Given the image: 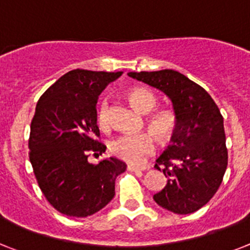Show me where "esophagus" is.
<instances>
[{
  "mask_svg": "<svg viewBox=\"0 0 250 250\" xmlns=\"http://www.w3.org/2000/svg\"><path fill=\"white\" fill-rule=\"evenodd\" d=\"M127 169L131 171H144V170H146V169H148V167H136V165L131 164L127 167Z\"/></svg>",
  "mask_w": 250,
  "mask_h": 250,
  "instance_id": "1",
  "label": "esophagus"
}]
</instances>
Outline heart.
I'll return each mask as SVG.
<instances>
[{
	"instance_id": "heart-1",
	"label": "heart",
	"mask_w": 250,
	"mask_h": 250,
	"mask_svg": "<svg viewBox=\"0 0 250 250\" xmlns=\"http://www.w3.org/2000/svg\"><path fill=\"white\" fill-rule=\"evenodd\" d=\"M131 103L142 113H148L156 105V96L150 90L144 87H136L128 94ZM96 121L102 128H108L110 123L109 117V102L103 99L96 113ZM148 128L154 132L160 141H167L177 129L178 118L173 110L164 109L150 115L147 119ZM156 148V140L151 132H141V133H125L113 138L109 144V150L114 156L122 160L140 164L144 163L151 154H154Z\"/></svg>"
}]
</instances>
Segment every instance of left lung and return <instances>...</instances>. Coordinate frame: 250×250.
<instances>
[{
    "instance_id": "1",
    "label": "left lung",
    "mask_w": 250,
    "mask_h": 250,
    "mask_svg": "<svg viewBox=\"0 0 250 250\" xmlns=\"http://www.w3.org/2000/svg\"><path fill=\"white\" fill-rule=\"evenodd\" d=\"M128 76L167 94L178 118L171 145L155 164L167 178L164 189L154 196L155 202L179 215L194 212L215 196L228 167L219 106L202 86L178 71H142Z\"/></svg>"
}]
</instances>
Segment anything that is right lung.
I'll return each instance as SVG.
<instances>
[{"mask_svg": "<svg viewBox=\"0 0 250 250\" xmlns=\"http://www.w3.org/2000/svg\"><path fill=\"white\" fill-rule=\"evenodd\" d=\"M122 73L72 70L38 100L29 159L44 197L63 215L86 217L105 207L115 194V179L127 167L115 157L95 165L87 161L106 148L96 125L98 96Z\"/></svg>", "mask_w": 250, "mask_h": 250, "instance_id": "add662e5", "label": "right lung"}]
</instances>
